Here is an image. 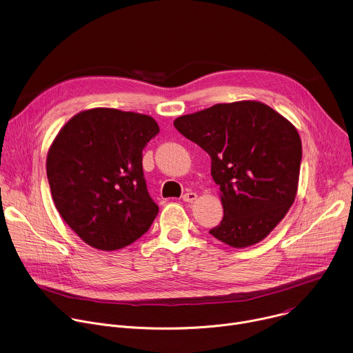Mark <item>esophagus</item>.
Returning <instances> with one entry per match:
<instances>
[{
	"label": "esophagus",
	"mask_w": 353,
	"mask_h": 353,
	"mask_svg": "<svg viewBox=\"0 0 353 353\" xmlns=\"http://www.w3.org/2000/svg\"><path fill=\"white\" fill-rule=\"evenodd\" d=\"M196 194L195 192H192V191H188V192H185L181 198H183V201L184 203H194V201L196 199Z\"/></svg>",
	"instance_id": "obj_1"
}]
</instances>
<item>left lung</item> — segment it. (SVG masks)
<instances>
[{
    "label": "left lung",
    "instance_id": "obj_1",
    "mask_svg": "<svg viewBox=\"0 0 353 353\" xmlns=\"http://www.w3.org/2000/svg\"><path fill=\"white\" fill-rule=\"evenodd\" d=\"M173 124L211 157L223 219L210 233L233 248L264 240L296 198L301 162L296 127L257 100L218 103Z\"/></svg>",
    "mask_w": 353,
    "mask_h": 353
}]
</instances>
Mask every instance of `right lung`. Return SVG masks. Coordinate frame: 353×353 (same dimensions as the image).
<instances>
[{
    "label": "right lung",
    "mask_w": 353,
    "mask_h": 353,
    "mask_svg": "<svg viewBox=\"0 0 353 353\" xmlns=\"http://www.w3.org/2000/svg\"><path fill=\"white\" fill-rule=\"evenodd\" d=\"M159 132L146 114L96 108L70 119L50 145L46 169L57 211L89 245L123 248L152 225L142 149Z\"/></svg>",
    "instance_id": "right-lung-1"
}]
</instances>
